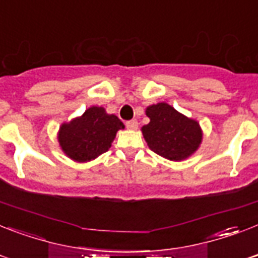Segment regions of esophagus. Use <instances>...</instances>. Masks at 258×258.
I'll return each instance as SVG.
<instances>
[{
    "label": "esophagus",
    "mask_w": 258,
    "mask_h": 258,
    "mask_svg": "<svg viewBox=\"0 0 258 258\" xmlns=\"http://www.w3.org/2000/svg\"><path fill=\"white\" fill-rule=\"evenodd\" d=\"M125 125H127V128L128 130H136L138 128V120H135V119L128 120V122H125Z\"/></svg>",
    "instance_id": "esophagus-1"
}]
</instances>
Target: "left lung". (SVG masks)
<instances>
[{
  "label": "left lung",
  "instance_id": "obj_1",
  "mask_svg": "<svg viewBox=\"0 0 258 258\" xmlns=\"http://www.w3.org/2000/svg\"><path fill=\"white\" fill-rule=\"evenodd\" d=\"M146 114L150 123L143 125L142 131L155 154L177 162L194 154L202 143L199 123L177 112L169 104H152Z\"/></svg>",
  "mask_w": 258,
  "mask_h": 258
}]
</instances>
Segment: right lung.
<instances>
[{
  "label": "right lung",
  "mask_w": 258,
  "mask_h": 258,
  "mask_svg": "<svg viewBox=\"0 0 258 258\" xmlns=\"http://www.w3.org/2000/svg\"><path fill=\"white\" fill-rule=\"evenodd\" d=\"M120 128L124 125L118 116L108 115L102 107H90L81 118L62 124L58 140L69 158L89 162L111 147Z\"/></svg>",
  "instance_id": "right-lung-1"
}]
</instances>
